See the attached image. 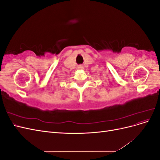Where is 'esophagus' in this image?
I'll list each match as a JSON object with an SVG mask.
<instances>
[{
    "instance_id": "34e87169",
    "label": "esophagus",
    "mask_w": 160,
    "mask_h": 160,
    "mask_svg": "<svg viewBox=\"0 0 160 160\" xmlns=\"http://www.w3.org/2000/svg\"><path fill=\"white\" fill-rule=\"evenodd\" d=\"M78 69H83V66L82 65H79L78 66Z\"/></svg>"
}]
</instances>
